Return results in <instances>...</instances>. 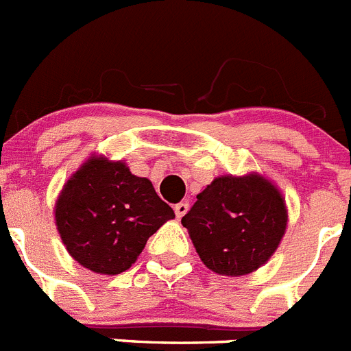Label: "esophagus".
<instances>
[{
    "label": "esophagus",
    "instance_id": "obj_1",
    "mask_svg": "<svg viewBox=\"0 0 351 351\" xmlns=\"http://www.w3.org/2000/svg\"><path fill=\"white\" fill-rule=\"evenodd\" d=\"M186 211H189V202H178V204L175 206L176 218H182V216H185Z\"/></svg>",
    "mask_w": 351,
    "mask_h": 351
}]
</instances>
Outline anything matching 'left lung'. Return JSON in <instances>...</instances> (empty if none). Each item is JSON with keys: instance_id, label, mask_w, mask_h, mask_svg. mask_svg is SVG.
<instances>
[{"instance_id": "8db88e82", "label": "left lung", "mask_w": 351, "mask_h": 351, "mask_svg": "<svg viewBox=\"0 0 351 351\" xmlns=\"http://www.w3.org/2000/svg\"><path fill=\"white\" fill-rule=\"evenodd\" d=\"M209 270L241 277L258 270L279 247L287 227L286 201L258 173L218 176L182 218Z\"/></svg>"}]
</instances>
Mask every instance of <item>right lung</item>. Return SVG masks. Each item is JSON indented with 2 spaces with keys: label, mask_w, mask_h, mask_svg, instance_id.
Here are the masks:
<instances>
[{
  "label": "right lung",
  "mask_w": 351,
  "mask_h": 351,
  "mask_svg": "<svg viewBox=\"0 0 351 351\" xmlns=\"http://www.w3.org/2000/svg\"><path fill=\"white\" fill-rule=\"evenodd\" d=\"M175 211L152 182L133 175L123 160L93 156L62 189L55 223L65 250L95 274L128 270L147 241Z\"/></svg>",
  "instance_id": "add662e5"
}]
</instances>
